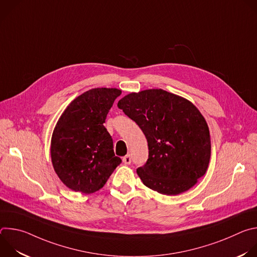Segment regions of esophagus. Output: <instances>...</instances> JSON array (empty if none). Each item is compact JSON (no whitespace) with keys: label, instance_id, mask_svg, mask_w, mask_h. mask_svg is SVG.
<instances>
[{"label":"esophagus","instance_id":"1","mask_svg":"<svg viewBox=\"0 0 257 257\" xmlns=\"http://www.w3.org/2000/svg\"><path fill=\"white\" fill-rule=\"evenodd\" d=\"M123 163H124L125 165L131 164V157H130V155H127V156H125V157L123 158Z\"/></svg>","mask_w":257,"mask_h":257}]
</instances>
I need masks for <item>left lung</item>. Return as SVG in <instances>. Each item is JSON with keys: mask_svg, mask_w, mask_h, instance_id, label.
Returning <instances> with one entry per match:
<instances>
[{"mask_svg": "<svg viewBox=\"0 0 257 257\" xmlns=\"http://www.w3.org/2000/svg\"><path fill=\"white\" fill-rule=\"evenodd\" d=\"M118 107L140 127L149 143V159L136 170L143 184L165 195L192 188L209 164L207 123L187 98L164 89L131 92Z\"/></svg>", "mask_w": 257, "mask_h": 257, "instance_id": "8db88e82", "label": "left lung"}]
</instances>
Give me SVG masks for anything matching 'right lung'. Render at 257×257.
Wrapping results in <instances>:
<instances>
[{"mask_svg":"<svg viewBox=\"0 0 257 257\" xmlns=\"http://www.w3.org/2000/svg\"><path fill=\"white\" fill-rule=\"evenodd\" d=\"M117 88L89 89L73 99L59 118L51 139L54 170L69 189L90 194L103 187L121 164L103 123Z\"/></svg>","mask_w":257,"mask_h":257,"instance_id":"right-lung-1","label":"right lung"}]
</instances>
